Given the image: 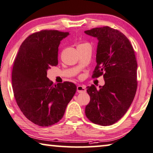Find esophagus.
<instances>
[{"label": "esophagus", "mask_w": 153, "mask_h": 153, "mask_svg": "<svg viewBox=\"0 0 153 153\" xmlns=\"http://www.w3.org/2000/svg\"><path fill=\"white\" fill-rule=\"evenodd\" d=\"M77 91L78 93H85L86 92V88L84 87V86L82 85H79L77 86Z\"/></svg>", "instance_id": "34e87169"}]
</instances>
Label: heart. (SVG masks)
<instances>
[{"mask_svg": "<svg viewBox=\"0 0 153 153\" xmlns=\"http://www.w3.org/2000/svg\"><path fill=\"white\" fill-rule=\"evenodd\" d=\"M83 45H84V44H83Z\"/></svg>", "mask_w": 153, "mask_h": 153, "instance_id": "heart-1", "label": "heart"}]
</instances>
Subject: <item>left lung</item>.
<instances>
[{
  "instance_id": "8db88e82",
  "label": "left lung",
  "mask_w": 153,
  "mask_h": 153,
  "mask_svg": "<svg viewBox=\"0 0 153 153\" xmlns=\"http://www.w3.org/2000/svg\"><path fill=\"white\" fill-rule=\"evenodd\" d=\"M98 40L97 65L93 77L103 75L104 86L98 90L87 86L91 100L85 108L86 117L101 126L112 125L126 113L135 97L137 82L135 51L122 32L109 27L84 31Z\"/></svg>"
}]
</instances>
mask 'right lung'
<instances>
[{
	"label": "right lung",
	"instance_id": "obj_1",
	"mask_svg": "<svg viewBox=\"0 0 153 153\" xmlns=\"http://www.w3.org/2000/svg\"><path fill=\"white\" fill-rule=\"evenodd\" d=\"M69 32L42 30L29 36L18 50L12 69V88L18 106L24 115L40 126H51L65 114L76 92V84H53L47 71L58 63L60 41Z\"/></svg>",
	"mask_w": 153,
	"mask_h": 153
}]
</instances>
